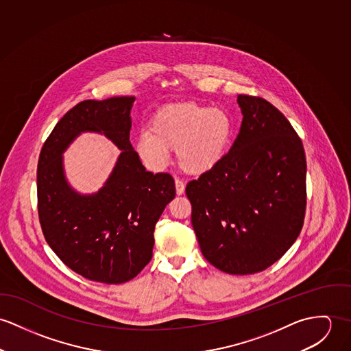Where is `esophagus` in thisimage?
I'll return each instance as SVG.
<instances>
[{
	"instance_id": "obj_1",
	"label": "esophagus",
	"mask_w": 351,
	"mask_h": 351,
	"mask_svg": "<svg viewBox=\"0 0 351 351\" xmlns=\"http://www.w3.org/2000/svg\"><path fill=\"white\" fill-rule=\"evenodd\" d=\"M175 187H176V194H184V189H186V184H184V182H183V180H180V179H176V180H175Z\"/></svg>"
}]
</instances>
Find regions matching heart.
I'll list each match as a JSON object with an SVG mask.
<instances>
[{"mask_svg":"<svg viewBox=\"0 0 351 351\" xmlns=\"http://www.w3.org/2000/svg\"><path fill=\"white\" fill-rule=\"evenodd\" d=\"M233 130V119L225 109L194 102L167 104L151 119L149 130L137 134L134 151L148 169L160 171L176 149L180 168L202 175L228 155Z\"/></svg>","mask_w":351,"mask_h":351,"instance_id":"b5f03b06","label":"heart"}]
</instances>
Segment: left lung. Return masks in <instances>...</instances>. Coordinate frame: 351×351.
<instances>
[{"label":"left lung","mask_w":351,"mask_h":351,"mask_svg":"<svg viewBox=\"0 0 351 351\" xmlns=\"http://www.w3.org/2000/svg\"><path fill=\"white\" fill-rule=\"evenodd\" d=\"M242 123L229 154L186 194L202 254L229 274L265 271L293 245L306 213L302 140L272 104L238 95Z\"/></svg>","instance_id":"left-lung-1"}]
</instances>
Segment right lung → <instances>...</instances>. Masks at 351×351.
Wrapping results in <instances>:
<instances>
[{
    "label": "right lung",
    "instance_id": "add662e5",
    "mask_svg": "<svg viewBox=\"0 0 351 351\" xmlns=\"http://www.w3.org/2000/svg\"><path fill=\"white\" fill-rule=\"evenodd\" d=\"M134 99L80 102L56 123L38 164L45 241L70 269L105 284L126 282L151 261L157 221L176 194L173 178L148 172L129 141ZM87 131L104 134L121 154L104 186L97 193L80 195L66 180L62 154Z\"/></svg>",
    "mask_w": 351,
    "mask_h": 351
}]
</instances>
